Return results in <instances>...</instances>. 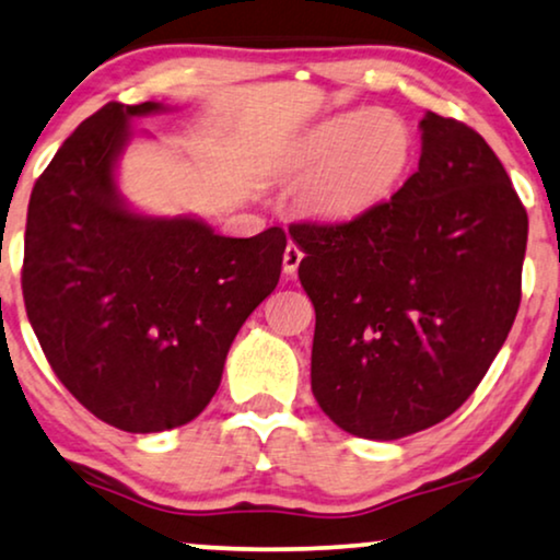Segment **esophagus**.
Instances as JSON below:
<instances>
[{
	"label": "esophagus",
	"mask_w": 560,
	"mask_h": 560,
	"mask_svg": "<svg viewBox=\"0 0 560 560\" xmlns=\"http://www.w3.org/2000/svg\"><path fill=\"white\" fill-rule=\"evenodd\" d=\"M301 259H303V252L298 249V244L290 242L288 247H285V255H282V272L295 275L298 265H301Z\"/></svg>",
	"instance_id": "34e87169"
}]
</instances>
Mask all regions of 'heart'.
<instances>
[{
    "label": "heart",
    "mask_w": 560,
    "mask_h": 560,
    "mask_svg": "<svg viewBox=\"0 0 560 560\" xmlns=\"http://www.w3.org/2000/svg\"><path fill=\"white\" fill-rule=\"evenodd\" d=\"M416 137L387 109H351L311 127L293 150L303 203L313 217L349 221L385 203L408 178Z\"/></svg>",
    "instance_id": "b5f03b06"
}]
</instances>
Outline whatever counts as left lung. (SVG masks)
Listing matches in <instances>:
<instances>
[{
    "mask_svg": "<svg viewBox=\"0 0 560 560\" xmlns=\"http://www.w3.org/2000/svg\"><path fill=\"white\" fill-rule=\"evenodd\" d=\"M418 171L359 219L290 226L316 308L311 389L359 439L462 408L520 308L527 213L485 137L428 112Z\"/></svg>",
    "mask_w": 560,
    "mask_h": 560,
    "instance_id": "obj_1",
    "label": "left lung"
}]
</instances>
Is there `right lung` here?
Wrapping results in <instances>:
<instances>
[{
  "label": "right lung",
  "instance_id": "add662e5",
  "mask_svg": "<svg viewBox=\"0 0 560 560\" xmlns=\"http://www.w3.org/2000/svg\"><path fill=\"white\" fill-rule=\"evenodd\" d=\"M109 102L60 144L27 206L22 295L56 377L127 433L186 425L217 395L236 331L280 280V226L234 240L135 213L117 188L132 117Z\"/></svg>",
  "mask_w": 560,
  "mask_h": 560
}]
</instances>
